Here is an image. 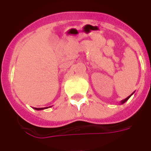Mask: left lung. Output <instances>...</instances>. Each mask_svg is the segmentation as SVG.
Instances as JSON below:
<instances>
[{"label": "left lung", "instance_id": "obj_1", "mask_svg": "<svg viewBox=\"0 0 151 151\" xmlns=\"http://www.w3.org/2000/svg\"><path fill=\"white\" fill-rule=\"evenodd\" d=\"M133 93H132V94H133ZM132 94H131V95H130L129 96H127V98H125V99H124V100H122V101H120V104H124V103H125V102H126V101H127V100H128V99H129L130 97H131V96H132Z\"/></svg>", "mask_w": 151, "mask_h": 151}]
</instances>
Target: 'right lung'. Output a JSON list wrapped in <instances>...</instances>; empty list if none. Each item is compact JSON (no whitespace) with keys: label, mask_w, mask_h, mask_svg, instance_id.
<instances>
[{"label":"right lung","mask_w":151,"mask_h":151,"mask_svg":"<svg viewBox=\"0 0 151 151\" xmlns=\"http://www.w3.org/2000/svg\"><path fill=\"white\" fill-rule=\"evenodd\" d=\"M48 108H49V107H48ZM48 108H40V109H38V108H35L34 109H35V110H43V109H48Z\"/></svg>","instance_id":"right-lung-1"}]
</instances>
